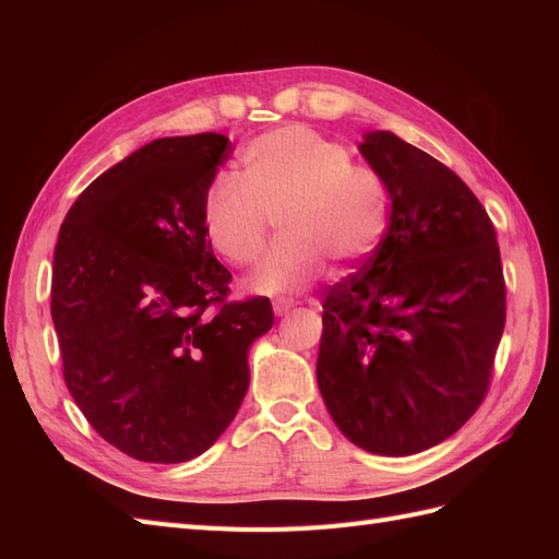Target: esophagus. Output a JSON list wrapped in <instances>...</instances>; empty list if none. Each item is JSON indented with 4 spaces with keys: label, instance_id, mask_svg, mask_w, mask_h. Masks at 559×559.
<instances>
[{
    "label": "esophagus",
    "instance_id": "obj_1",
    "mask_svg": "<svg viewBox=\"0 0 559 559\" xmlns=\"http://www.w3.org/2000/svg\"><path fill=\"white\" fill-rule=\"evenodd\" d=\"M294 308H296V302H294L292 298H277V300L273 302V310H275L277 317H286Z\"/></svg>",
    "mask_w": 559,
    "mask_h": 559
}]
</instances>
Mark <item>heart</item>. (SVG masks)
<instances>
[{"mask_svg": "<svg viewBox=\"0 0 559 559\" xmlns=\"http://www.w3.org/2000/svg\"><path fill=\"white\" fill-rule=\"evenodd\" d=\"M270 216H282L284 242L251 275L263 294H296L326 273L349 270L373 253L386 228V191L349 151L308 128L284 126L249 142L242 179H216L202 202L212 247L238 265L261 259Z\"/></svg>", "mask_w": 559, "mask_h": 559, "instance_id": "heart-1", "label": "heart"}]
</instances>
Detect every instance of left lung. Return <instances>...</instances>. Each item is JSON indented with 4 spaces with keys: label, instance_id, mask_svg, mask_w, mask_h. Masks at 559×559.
<instances>
[{
    "label": "left lung",
    "instance_id": "1",
    "mask_svg": "<svg viewBox=\"0 0 559 559\" xmlns=\"http://www.w3.org/2000/svg\"><path fill=\"white\" fill-rule=\"evenodd\" d=\"M359 154L389 195V228L324 302L317 384L366 452L438 445L478 411L506 324L497 233L468 186L389 130Z\"/></svg>",
    "mask_w": 559,
    "mask_h": 559
}]
</instances>
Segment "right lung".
Segmentation results:
<instances>
[{"instance_id":"1","label":"right lung","mask_w":559,"mask_h":559,"mask_svg":"<svg viewBox=\"0 0 559 559\" xmlns=\"http://www.w3.org/2000/svg\"><path fill=\"white\" fill-rule=\"evenodd\" d=\"M230 140L144 144L83 191L60 226L50 317L64 382L107 443L179 464L212 448L249 386V347L273 329L259 296L224 302L202 202Z\"/></svg>"}]
</instances>
